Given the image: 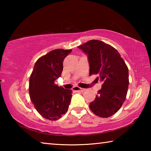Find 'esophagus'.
<instances>
[{"instance_id": "obj_1", "label": "esophagus", "mask_w": 151, "mask_h": 151, "mask_svg": "<svg viewBox=\"0 0 151 151\" xmlns=\"http://www.w3.org/2000/svg\"><path fill=\"white\" fill-rule=\"evenodd\" d=\"M73 91L74 92H84L86 91L85 88H82L78 87V86H74L73 88Z\"/></svg>"}]
</instances>
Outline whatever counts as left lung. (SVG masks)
I'll return each mask as SVG.
<instances>
[{"instance_id": "obj_1", "label": "left lung", "mask_w": 151, "mask_h": 151, "mask_svg": "<svg viewBox=\"0 0 151 151\" xmlns=\"http://www.w3.org/2000/svg\"><path fill=\"white\" fill-rule=\"evenodd\" d=\"M78 48L88 56L90 75L98 74L97 78L103 83L89 107L97 116H111L126 99L129 83L127 66L116 49L101 40H91Z\"/></svg>"}]
</instances>
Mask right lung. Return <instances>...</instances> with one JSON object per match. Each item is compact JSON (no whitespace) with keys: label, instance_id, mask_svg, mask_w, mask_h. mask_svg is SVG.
<instances>
[{"label":"right lung","instance_id":"obj_1","mask_svg":"<svg viewBox=\"0 0 151 151\" xmlns=\"http://www.w3.org/2000/svg\"><path fill=\"white\" fill-rule=\"evenodd\" d=\"M72 50L55 49L35 63L29 79L30 101L43 118L55 121L68 111L73 91L55 83L63 69V61Z\"/></svg>","mask_w":151,"mask_h":151}]
</instances>
